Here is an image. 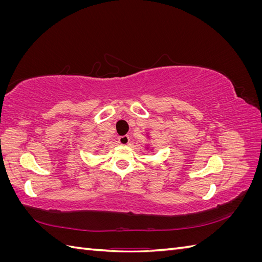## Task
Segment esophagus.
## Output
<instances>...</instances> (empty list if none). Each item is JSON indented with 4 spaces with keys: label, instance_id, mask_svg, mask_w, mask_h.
Returning <instances> with one entry per match:
<instances>
[{
    "label": "esophagus",
    "instance_id": "34e87169",
    "mask_svg": "<svg viewBox=\"0 0 262 262\" xmlns=\"http://www.w3.org/2000/svg\"><path fill=\"white\" fill-rule=\"evenodd\" d=\"M118 142H119V144H121V145H128L130 142V138H129V136H122L118 139Z\"/></svg>",
    "mask_w": 262,
    "mask_h": 262
}]
</instances>
